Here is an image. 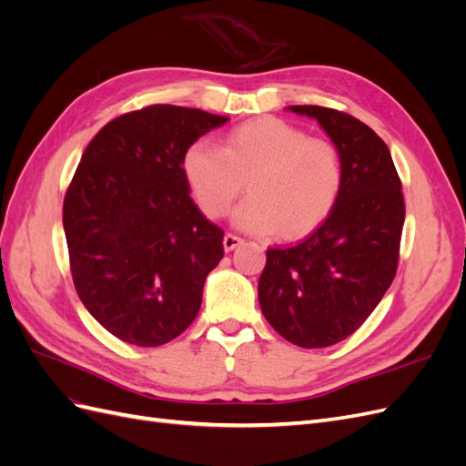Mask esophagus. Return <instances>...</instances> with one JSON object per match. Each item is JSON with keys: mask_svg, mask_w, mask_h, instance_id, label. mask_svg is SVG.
Instances as JSON below:
<instances>
[{"mask_svg": "<svg viewBox=\"0 0 466 466\" xmlns=\"http://www.w3.org/2000/svg\"><path fill=\"white\" fill-rule=\"evenodd\" d=\"M238 245H243V238L238 237V235H235V233H228L223 237V248L225 250H233V248H237Z\"/></svg>", "mask_w": 466, "mask_h": 466, "instance_id": "esophagus-1", "label": "esophagus"}]
</instances>
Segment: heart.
I'll list each match as a JSON object with an SVG mask.
<instances>
[{
    "label": "heart",
    "mask_w": 466,
    "mask_h": 466,
    "mask_svg": "<svg viewBox=\"0 0 466 466\" xmlns=\"http://www.w3.org/2000/svg\"><path fill=\"white\" fill-rule=\"evenodd\" d=\"M196 204L209 219L229 214L247 180L235 225L255 235L293 238L329 218L344 182L340 149L281 118H258L228 132L223 146L196 139L182 157Z\"/></svg>",
    "instance_id": "1"
}]
</instances>
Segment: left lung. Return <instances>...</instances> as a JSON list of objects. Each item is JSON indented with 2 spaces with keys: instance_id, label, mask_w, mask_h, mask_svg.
<instances>
[{
  "instance_id": "left-lung-1",
  "label": "left lung",
  "mask_w": 466,
  "mask_h": 466,
  "mask_svg": "<svg viewBox=\"0 0 466 466\" xmlns=\"http://www.w3.org/2000/svg\"><path fill=\"white\" fill-rule=\"evenodd\" d=\"M340 149L344 182L320 228L293 247H270L258 279L262 315L288 342L327 348L346 340L397 276L404 196L390 151L342 110L295 105Z\"/></svg>"
}]
</instances>
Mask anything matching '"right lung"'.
<instances>
[{
    "label": "right lung",
    "instance_id": "right-lung-1",
    "mask_svg": "<svg viewBox=\"0 0 466 466\" xmlns=\"http://www.w3.org/2000/svg\"><path fill=\"white\" fill-rule=\"evenodd\" d=\"M225 122L149 105L110 120L81 155L64 198L69 270L87 311L122 342L163 346L200 311L223 229L192 202L182 157Z\"/></svg>",
    "mask_w": 466,
    "mask_h": 466
}]
</instances>
